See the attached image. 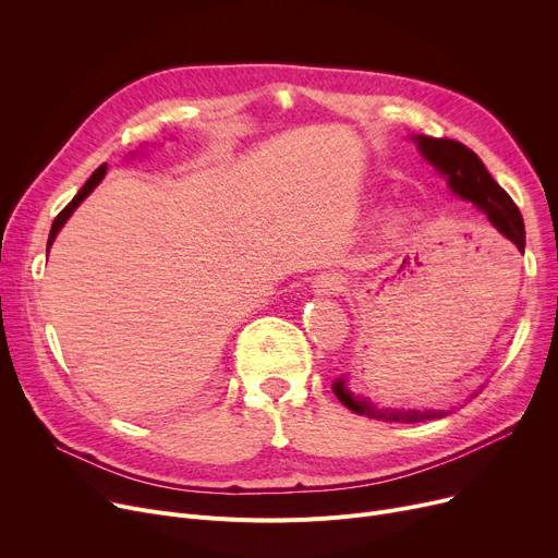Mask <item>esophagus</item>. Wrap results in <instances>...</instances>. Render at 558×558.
Here are the masks:
<instances>
[{"label": "esophagus", "instance_id": "34e87169", "mask_svg": "<svg viewBox=\"0 0 558 558\" xmlns=\"http://www.w3.org/2000/svg\"><path fill=\"white\" fill-rule=\"evenodd\" d=\"M343 287H345V278L337 271L320 274L312 282V291L316 296H335L339 291H343Z\"/></svg>", "mask_w": 558, "mask_h": 558}]
</instances>
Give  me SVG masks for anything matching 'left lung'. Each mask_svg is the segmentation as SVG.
<instances>
[{
	"label": "left lung",
	"mask_w": 558,
	"mask_h": 558,
	"mask_svg": "<svg viewBox=\"0 0 558 558\" xmlns=\"http://www.w3.org/2000/svg\"><path fill=\"white\" fill-rule=\"evenodd\" d=\"M414 142L418 144V151L425 156V160L446 175L450 190L463 201H471L477 210L486 215V219L497 232L505 234V238L520 253H524V223H522L518 205L500 185L493 181V175L488 173L480 156L457 140L414 135ZM332 391L341 400V404L350 409V412L385 421V423H423V421L444 418L448 414V412H441V409H425V412H418V409L377 407L368 402V398L355 396L350 391L345 385V377L337 379L332 385Z\"/></svg>",
	"instance_id": "1"
}]
</instances>
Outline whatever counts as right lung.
<instances>
[{
  "instance_id": "1",
  "label": "right lung",
  "mask_w": 558,
  "mask_h": 558,
  "mask_svg": "<svg viewBox=\"0 0 558 558\" xmlns=\"http://www.w3.org/2000/svg\"><path fill=\"white\" fill-rule=\"evenodd\" d=\"M106 165H101L93 175H90V179H87V183L78 190V194L65 205V208L61 210V213H58V217L53 219V223H51V230H49V242H47V248L53 244V240H56V234H58V230H61L63 226H65V221L72 217V213L78 208V203L87 196V194H90L99 183H101V179H104V175H106Z\"/></svg>"
}]
</instances>
